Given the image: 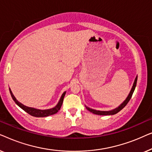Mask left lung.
<instances>
[{
	"instance_id": "left-lung-1",
	"label": "left lung",
	"mask_w": 152,
	"mask_h": 152,
	"mask_svg": "<svg viewBox=\"0 0 152 152\" xmlns=\"http://www.w3.org/2000/svg\"><path fill=\"white\" fill-rule=\"evenodd\" d=\"M137 80H138V75L136 77V78H135V80H134V84H133V86H132V88L131 89L127 97H126L125 100H124L123 102H122L121 104L118 106L117 108H115V109H112L111 111H99V110H95V109H91V108H89L88 107H86V109L89 111L91 113H94V114H96V115H114V114H116L117 113H118L120 111H121V110L123 109V108L125 107V106L127 104V103L129 102V101L130 100L131 97H132L133 93H134V91L135 90V88H136V83H137Z\"/></svg>"
}]
</instances>
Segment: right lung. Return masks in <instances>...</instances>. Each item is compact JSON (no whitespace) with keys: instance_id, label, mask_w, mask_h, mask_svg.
<instances>
[{"instance_id":"add662e5","label":"right lung","mask_w":152,"mask_h":152,"mask_svg":"<svg viewBox=\"0 0 152 152\" xmlns=\"http://www.w3.org/2000/svg\"><path fill=\"white\" fill-rule=\"evenodd\" d=\"M10 94H11L12 99H13V100L15 102V103L16 104H17L20 108H21L23 110H24L25 111L30 114V115L34 116V117L43 118V117H47V116L53 115V114L57 113V112L59 111L60 109H61V107L62 103H63V100H64V96H65V95H66V91L63 93V94L61 95V98H60L59 101L58 102L57 104L56 105L55 107L52 108V109H44V110L35 109V108L29 107H27V106H25L24 104H23L22 103H20V102H18L17 99H16V97H14V95H13V93H12L11 89L10 88Z\"/></svg>"}]
</instances>
